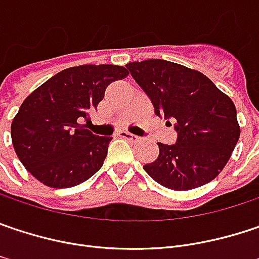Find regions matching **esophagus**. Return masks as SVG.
<instances>
[{
    "instance_id": "34e87169",
    "label": "esophagus",
    "mask_w": 259,
    "mask_h": 259,
    "mask_svg": "<svg viewBox=\"0 0 259 259\" xmlns=\"http://www.w3.org/2000/svg\"><path fill=\"white\" fill-rule=\"evenodd\" d=\"M118 136H120V138H123V139L132 141V142H138V141H139V138H138V136L132 135V133L127 132V130H120V132H118Z\"/></svg>"
}]
</instances>
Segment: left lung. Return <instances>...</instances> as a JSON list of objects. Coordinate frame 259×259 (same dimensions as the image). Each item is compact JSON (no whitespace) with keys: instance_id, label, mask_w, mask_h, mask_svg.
Wrapping results in <instances>:
<instances>
[{"instance_id":"left-lung-1","label":"left lung","mask_w":259,"mask_h":259,"mask_svg":"<svg viewBox=\"0 0 259 259\" xmlns=\"http://www.w3.org/2000/svg\"><path fill=\"white\" fill-rule=\"evenodd\" d=\"M152 101L155 114L175 121V145L158 144L144 170L161 186L190 190L220 175L240 136L233 101L198 70L165 60L126 64Z\"/></svg>"}]
</instances>
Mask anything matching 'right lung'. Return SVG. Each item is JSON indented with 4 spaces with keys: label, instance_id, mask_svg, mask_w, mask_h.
<instances>
[{
    "label": "right lung",
    "instance_id": "add662e5",
    "mask_svg": "<svg viewBox=\"0 0 259 259\" xmlns=\"http://www.w3.org/2000/svg\"><path fill=\"white\" fill-rule=\"evenodd\" d=\"M129 74L123 66L84 64L57 73L35 89L11 123V141L24 168L50 188H73L102 167L111 138L82 124L107 86Z\"/></svg>",
    "mask_w": 259,
    "mask_h": 259
}]
</instances>
